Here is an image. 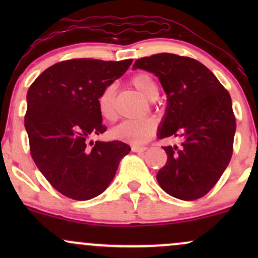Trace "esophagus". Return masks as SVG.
I'll return each mask as SVG.
<instances>
[{"instance_id": "obj_1", "label": "esophagus", "mask_w": 258, "mask_h": 258, "mask_svg": "<svg viewBox=\"0 0 258 258\" xmlns=\"http://www.w3.org/2000/svg\"><path fill=\"white\" fill-rule=\"evenodd\" d=\"M147 147L146 146H132V152L135 153H142L146 152Z\"/></svg>"}]
</instances>
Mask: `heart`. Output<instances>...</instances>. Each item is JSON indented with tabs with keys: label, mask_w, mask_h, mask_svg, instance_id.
Instances as JSON below:
<instances>
[{
	"label": "heart",
	"mask_w": 258,
	"mask_h": 258,
	"mask_svg": "<svg viewBox=\"0 0 258 258\" xmlns=\"http://www.w3.org/2000/svg\"><path fill=\"white\" fill-rule=\"evenodd\" d=\"M131 84L147 99L154 100L158 98V84L150 74L137 73L132 76ZM98 111L100 116L106 121H114L116 119L114 85L106 86L99 94ZM155 131L156 121L154 119L126 120L111 130V136L117 141L128 142L132 144H144L153 137Z\"/></svg>",
	"instance_id": "1"
}]
</instances>
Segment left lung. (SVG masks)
<instances>
[{
	"label": "left lung",
	"instance_id": "obj_1",
	"mask_svg": "<svg viewBox=\"0 0 258 258\" xmlns=\"http://www.w3.org/2000/svg\"><path fill=\"white\" fill-rule=\"evenodd\" d=\"M133 68L155 74L167 94L159 138L180 141L164 147L167 161L156 174L160 186L180 200L203 198L232 159L236 123L229 93L193 58L159 53L137 59Z\"/></svg>",
	"mask_w": 258,
	"mask_h": 258
}]
</instances>
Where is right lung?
<instances>
[{
  "mask_svg": "<svg viewBox=\"0 0 258 258\" xmlns=\"http://www.w3.org/2000/svg\"><path fill=\"white\" fill-rule=\"evenodd\" d=\"M131 63L69 59L49 67L29 87L24 125L31 158L53 188L70 199L103 193L131 150L120 141H90L106 131L99 94Z\"/></svg>",
  "mask_w": 258,
  "mask_h": 258,
  "instance_id": "1",
  "label": "right lung"
}]
</instances>
